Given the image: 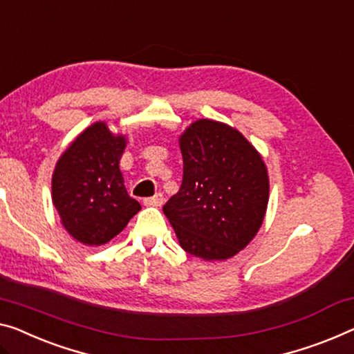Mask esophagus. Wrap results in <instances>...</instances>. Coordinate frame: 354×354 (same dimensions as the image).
<instances>
[{
	"label": "esophagus",
	"mask_w": 354,
	"mask_h": 354,
	"mask_svg": "<svg viewBox=\"0 0 354 354\" xmlns=\"http://www.w3.org/2000/svg\"><path fill=\"white\" fill-rule=\"evenodd\" d=\"M145 205H149V207H160L163 203V195L160 192H157L156 195H152V197H147L143 200Z\"/></svg>",
	"instance_id": "obj_1"
}]
</instances>
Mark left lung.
Masks as SVG:
<instances>
[{
  "mask_svg": "<svg viewBox=\"0 0 354 354\" xmlns=\"http://www.w3.org/2000/svg\"><path fill=\"white\" fill-rule=\"evenodd\" d=\"M179 147L183 184L163 213L189 254L229 259L262 225L268 203L266 163L239 130L209 119L191 124Z\"/></svg>",
  "mask_w": 354,
  "mask_h": 354,
  "instance_id": "obj_1",
  "label": "left lung"
}]
</instances>
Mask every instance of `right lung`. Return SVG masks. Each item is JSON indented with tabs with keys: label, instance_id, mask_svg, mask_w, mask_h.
Returning a JSON list of instances; mask_svg holds the SVG:
<instances>
[{
	"label": "right lung",
	"instance_id": "add662e5",
	"mask_svg": "<svg viewBox=\"0 0 354 354\" xmlns=\"http://www.w3.org/2000/svg\"><path fill=\"white\" fill-rule=\"evenodd\" d=\"M125 145V136L113 135L104 122H95L57 162L52 202L63 227L84 245L108 243L141 209L127 194L119 168Z\"/></svg>",
	"mask_w": 354,
	"mask_h": 354
}]
</instances>
